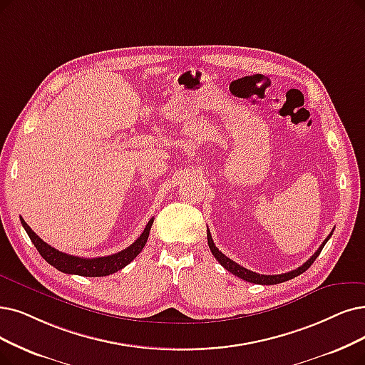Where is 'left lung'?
<instances>
[{"instance_id": "8db88e82", "label": "left lung", "mask_w": 365, "mask_h": 365, "mask_svg": "<svg viewBox=\"0 0 365 365\" xmlns=\"http://www.w3.org/2000/svg\"><path fill=\"white\" fill-rule=\"evenodd\" d=\"M331 235H332V232L329 233L328 238L322 242V245L319 247L317 252H316L307 262H305V264H302V265L298 267L297 269L284 272V274H277V275H264V274H257V272H253V271H250V269H247V268L238 265L237 262H233L232 259H229L227 256H225V255L215 247V244H214V241H212V238H211L210 230H208V233H207L210 250H211V253L214 255V257L218 260V264H222V267L226 268V269H227L229 272H232L233 275H237V277H240V279H242V280H245V282L255 283V284H279V283L287 282V280H290V279H295V277H298L299 274H302L304 271H307V269L312 267V264L316 260V257L320 255V252H322L325 244H327L328 240L331 238Z\"/></svg>"}]
</instances>
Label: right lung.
Wrapping results in <instances>:
<instances>
[{"label": "right lung", "mask_w": 365, "mask_h": 365, "mask_svg": "<svg viewBox=\"0 0 365 365\" xmlns=\"http://www.w3.org/2000/svg\"><path fill=\"white\" fill-rule=\"evenodd\" d=\"M153 222H154V218H151L148 225L145 226L143 232L140 233V237L132 245H128L127 249L115 253V255H110V256H105V257L86 259V257L66 255L60 250L53 249V247H51L49 244L43 241L36 232H33V229L28 226L24 218L21 217V223H22L24 229L26 230L28 237H30V240L36 245L37 252L40 253V256L43 259L48 262V264H51L53 268H56L61 272L76 274V275H82V277H105V275L120 271L125 265H128L130 262H132L142 252L145 244H147Z\"/></svg>", "instance_id": "add662e5"}]
</instances>
